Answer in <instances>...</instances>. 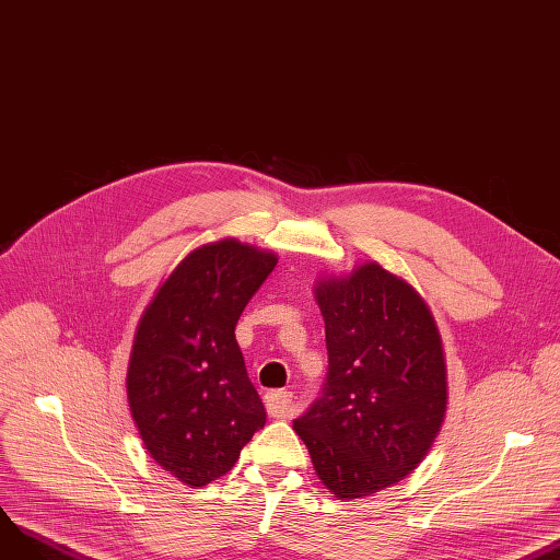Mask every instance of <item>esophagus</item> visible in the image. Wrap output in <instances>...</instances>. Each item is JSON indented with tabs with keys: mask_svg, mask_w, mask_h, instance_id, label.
<instances>
[{
	"mask_svg": "<svg viewBox=\"0 0 560 560\" xmlns=\"http://www.w3.org/2000/svg\"><path fill=\"white\" fill-rule=\"evenodd\" d=\"M291 392L287 389H273L264 396V404H266V410H269L271 417L276 419H289L291 417Z\"/></svg>",
	"mask_w": 560,
	"mask_h": 560,
	"instance_id": "34e87169",
	"label": "esophagus"
}]
</instances>
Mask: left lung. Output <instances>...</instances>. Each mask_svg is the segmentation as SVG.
Listing matches in <instances>:
<instances>
[{
  "mask_svg": "<svg viewBox=\"0 0 560 560\" xmlns=\"http://www.w3.org/2000/svg\"><path fill=\"white\" fill-rule=\"evenodd\" d=\"M314 296L328 374L294 431L335 497L364 499L412 474L442 429V339L415 287L376 261L322 278Z\"/></svg>",
  "mask_w": 560,
  "mask_h": 560,
  "instance_id": "1",
  "label": "left lung"
}]
</instances>
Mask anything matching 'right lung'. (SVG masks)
<instances>
[{
  "instance_id": "add662e5",
  "label": "right lung",
  "mask_w": 560,
  "mask_h": 560,
  "mask_svg": "<svg viewBox=\"0 0 560 560\" xmlns=\"http://www.w3.org/2000/svg\"><path fill=\"white\" fill-rule=\"evenodd\" d=\"M278 257L236 238L186 255L145 307L127 369L143 446L189 488L228 474L264 429L234 328Z\"/></svg>"
}]
</instances>
